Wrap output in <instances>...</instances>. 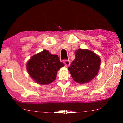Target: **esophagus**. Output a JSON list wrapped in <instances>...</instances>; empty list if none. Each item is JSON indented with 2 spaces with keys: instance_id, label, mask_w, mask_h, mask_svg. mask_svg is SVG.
I'll return each mask as SVG.
<instances>
[{
  "instance_id": "34e87169",
  "label": "esophagus",
  "mask_w": 123,
  "mask_h": 123,
  "mask_svg": "<svg viewBox=\"0 0 123 123\" xmlns=\"http://www.w3.org/2000/svg\"><path fill=\"white\" fill-rule=\"evenodd\" d=\"M64 63L65 67H68L70 65V62L69 59H65L64 60Z\"/></svg>"
}]
</instances>
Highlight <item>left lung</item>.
<instances>
[{
	"instance_id": "left-lung-1",
	"label": "left lung",
	"mask_w": 123,
	"mask_h": 123,
	"mask_svg": "<svg viewBox=\"0 0 123 123\" xmlns=\"http://www.w3.org/2000/svg\"><path fill=\"white\" fill-rule=\"evenodd\" d=\"M75 58L68 69L77 83H88L98 73L101 60L98 55L90 50L80 49L75 51Z\"/></svg>"
}]
</instances>
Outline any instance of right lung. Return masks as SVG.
<instances>
[{
    "mask_svg": "<svg viewBox=\"0 0 123 123\" xmlns=\"http://www.w3.org/2000/svg\"><path fill=\"white\" fill-rule=\"evenodd\" d=\"M64 65L58 55L45 50L31 57L27 64V70L37 83L48 85L56 79L57 72Z\"/></svg>",
    "mask_w": 123,
    "mask_h": 123,
    "instance_id": "add662e5",
    "label": "right lung"
}]
</instances>
